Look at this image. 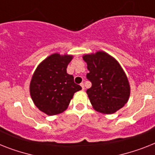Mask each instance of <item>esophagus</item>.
I'll use <instances>...</instances> for the list:
<instances>
[{
    "label": "esophagus",
    "instance_id": "1",
    "mask_svg": "<svg viewBox=\"0 0 155 155\" xmlns=\"http://www.w3.org/2000/svg\"><path fill=\"white\" fill-rule=\"evenodd\" d=\"M80 85L81 86V89H82V90H85V85H84V83H81Z\"/></svg>",
    "mask_w": 155,
    "mask_h": 155
}]
</instances>
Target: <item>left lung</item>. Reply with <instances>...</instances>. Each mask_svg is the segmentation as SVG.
<instances>
[{
	"mask_svg": "<svg viewBox=\"0 0 155 155\" xmlns=\"http://www.w3.org/2000/svg\"><path fill=\"white\" fill-rule=\"evenodd\" d=\"M92 83L87 94L93 108L104 114L120 109L130 97V85L124 71L114 58L104 51L83 55Z\"/></svg>",
	"mask_w": 155,
	"mask_h": 155,
	"instance_id": "obj_1",
	"label": "left lung"
}]
</instances>
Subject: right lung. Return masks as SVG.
Masks as SVG:
<instances>
[{"label": "right lung", "mask_w": 155, "mask_h": 155, "mask_svg": "<svg viewBox=\"0 0 155 155\" xmlns=\"http://www.w3.org/2000/svg\"><path fill=\"white\" fill-rule=\"evenodd\" d=\"M73 55L52 54L37 66L30 83V94L41 112L48 116L59 114L68 108L74 93L81 89L67 74Z\"/></svg>", "instance_id": "obj_1"}]
</instances>
